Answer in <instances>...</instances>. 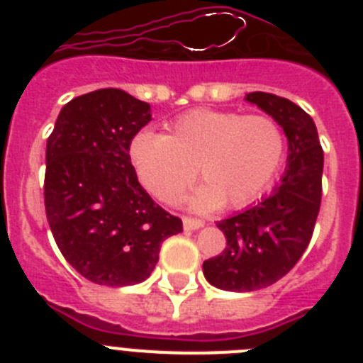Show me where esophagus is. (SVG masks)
Here are the masks:
<instances>
[{
  "label": "esophagus",
  "instance_id": "esophagus-1",
  "mask_svg": "<svg viewBox=\"0 0 363 363\" xmlns=\"http://www.w3.org/2000/svg\"><path fill=\"white\" fill-rule=\"evenodd\" d=\"M203 225V221L198 220V218H191V216H184V227L187 230H196Z\"/></svg>",
  "mask_w": 363,
  "mask_h": 363
}]
</instances>
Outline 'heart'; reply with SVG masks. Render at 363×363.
<instances>
[{
    "mask_svg": "<svg viewBox=\"0 0 363 363\" xmlns=\"http://www.w3.org/2000/svg\"><path fill=\"white\" fill-rule=\"evenodd\" d=\"M285 134L274 118L198 108L176 118L167 136L142 130L129 145V162L154 198L171 203L198 174L205 179L191 196L198 211L225 201L242 209L258 200L277 178Z\"/></svg>",
    "mask_w": 363,
    "mask_h": 363,
    "instance_id": "obj_1",
    "label": "heart"
}]
</instances>
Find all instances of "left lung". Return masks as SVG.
<instances>
[{"label": "left lung", "instance_id": "1", "mask_svg": "<svg viewBox=\"0 0 363 363\" xmlns=\"http://www.w3.org/2000/svg\"><path fill=\"white\" fill-rule=\"evenodd\" d=\"M245 99L281 125L289 156L281 182L267 198L216 223L227 247L205 259L203 274L211 285L234 293L269 287L296 265L313 238L322 201L323 150L313 118L269 92H249Z\"/></svg>", "mask_w": 363, "mask_h": 363}]
</instances>
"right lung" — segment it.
<instances>
[{
  "label": "right lung",
  "instance_id": "1",
  "mask_svg": "<svg viewBox=\"0 0 363 363\" xmlns=\"http://www.w3.org/2000/svg\"><path fill=\"white\" fill-rule=\"evenodd\" d=\"M150 105L120 89L70 99L47 140L45 213L57 249L86 280L123 287L147 280L182 220L140 185L129 162Z\"/></svg>",
  "mask_w": 363,
  "mask_h": 363
}]
</instances>
